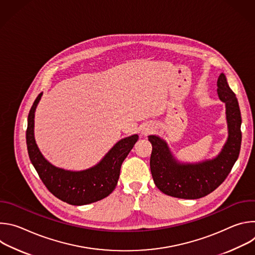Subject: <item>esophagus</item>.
I'll return each instance as SVG.
<instances>
[{
    "mask_svg": "<svg viewBox=\"0 0 255 255\" xmlns=\"http://www.w3.org/2000/svg\"><path fill=\"white\" fill-rule=\"evenodd\" d=\"M152 130H153V128L150 126V125H148V124H145L143 127H142V134H144V135H148V134H150L151 132H152Z\"/></svg>",
    "mask_w": 255,
    "mask_h": 255,
    "instance_id": "34e87169",
    "label": "esophagus"
}]
</instances>
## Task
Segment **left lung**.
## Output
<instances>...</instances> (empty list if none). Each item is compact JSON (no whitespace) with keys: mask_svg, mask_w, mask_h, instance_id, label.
Returning a JSON list of instances; mask_svg holds the SVG:
<instances>
[{"mask_svg":"<svg viewBox=\"0 0 255 255\" xmlns=\"http://www.w3.org/2000/svg\"><path fill=\"white\" fill-rule=\"evenodd\" d=\"M218 95L226 104L229 137L221 153L213 160L199 164H179L170 155L166 144L157 136H149L152 145L150 170L155 186L163 194L179 199H200L215 191L226 179L241 146V114L237 98L223 74L217 82Z\"/></svg>","mask_w":255,"mask_h":255,"instance_id":"1","label":"left lung"}]
</instances>
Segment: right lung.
Instances as JSON below:
<instances>
[{
    "instance_id": "obj_1",
    "label": "right lung",
    "mask_w": 255,
    "mask_h": 255,
    "mask_svg": "<svg viewBox=\"0 0 255 255\" xmlns=\"http://www.w3.org/2000/svg\"><path fill=\"white\" fill-rule=\"evenodd\" d=\"M42 93L34 101L28 115L26 131L30 160L47 190L59 200L75 206L100 201L117 186L122 162L138 140V135L120 140L96 166L84 171H68L50 164L40 153L34 139V112Z\"/></svg>"
}]
</instances>
